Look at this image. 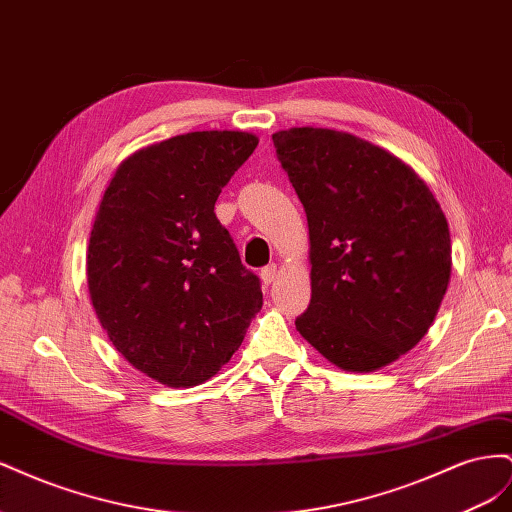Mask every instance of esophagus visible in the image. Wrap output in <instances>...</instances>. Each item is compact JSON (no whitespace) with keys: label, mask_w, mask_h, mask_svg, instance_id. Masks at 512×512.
Wrapping results in <instances>:
<instances>
[{"label":"esophagus","mask_w":512,"mask_h":512,"mask_svg":"<svg viewBox=\"0 0 512 512\" xmlns=\"http://www.w3.org/2000/svg\"><path fill=\"white\" fill-rule=\"evenodd\" d=\"M275 275H277V267L269 265V267H265V269L260 271V280H262V284L269 286L275 280Z\"/></svg>","instance_id":"obj_1"}]
</instances>
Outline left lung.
<instances>
[{
  "label": "left lung",
  "instance_id": "obj_1",
  "mask_svg": "<svg viewBox=\"0 0 512 512\" xmlns=\"http://www.w3.org/2000/svg\"><path fill=\"white\" fill-rule=\"evenodd\" d=\"M273 145L312 245L297 331L346 371L397 361L425 337L451 280L438 200L408 164L348 132L292 128Z\"/></svg>",
  "mask_w": 512,
  "mask_h": 512
}]
</instances>
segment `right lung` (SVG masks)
Returning a JSON list of instances; mask_svg holds the SVG:
<instances>
[{"instance_id": "obj_1", "label": "right lung", "mask_w": 512, "mask_h": 512, "mask_svg": "<svg viewBox=\"0 0 512 512\" xmlns=\"http://www.w3.org/2000/svg\"><path fill=\"white\" fill-rule=\"evenodd\" d=\"M247 132H190L121 162L100 203L87 284L113 346L166 386L213 378L262 307L215 200L252 156Z\"/></svg>"}]
</instances>
